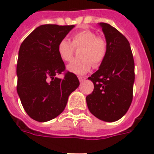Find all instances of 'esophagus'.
Segmentation results:
<instances>
[{"label":"esophagus","mask_w":154,"mask_h":154,"mask_svg":"<svg viewBox=\"0 0 154 154\" xmlns=\"http://www.w3.org/2000/svg\"><path fill=\"white\" fill-rule=\"evenodd\" d=\"M86 78H87V77H78V79H79V81H80V82H84V81L86 80Z\"/></svg>","instance_id":"esophagus-1"}]
</instances>
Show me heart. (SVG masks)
Here are the masks:
<instances>
[{
    "instance_id": "1",
    "label": "heart",
    "mask_w": 154,
    "mask_h": 154,
    "mask_svg": "<svg viewBox=\"0 0 154 154\" xmlns=\"http://www.w3.org/2000/svg\"><path fill=\"white\" fill-rule=\"evenodd\" d=\"M79 58L73 59L67 64V69L76 75H84L92 67H99L107 54V44L105 38L97 37L96 33L89 29L78 31L72 35L71 42L67 38L59 41L57 54L64 62L72 57L74 48H81Z\"/></svg>"
}]
</instances>
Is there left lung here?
Masks as SVG:
<instances>
[{
    "instance_id": "1",
    "label": "left lung",
    "mask_w": 154,
    "mask_h": 154,
    "mask_svg": "<svg viewBox=\"0 0 154 154\" xmlns=\"http://www.w3.org/2000/svg\"><path fill=\"white\" fill-rule=\"evenodd\" d=\"M107 44V54L99 69L88 79L94 90L87 97L90 112L100 120L122 118L133 100L134 62L129 41L116 28L99 23Z\"/></svg>"
}]
</instances>
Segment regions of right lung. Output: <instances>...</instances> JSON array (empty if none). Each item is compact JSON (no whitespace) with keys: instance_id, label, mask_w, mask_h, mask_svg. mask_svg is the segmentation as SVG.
I'll list each match as a JSON object with an SVG mask.
<instances>
[{"instance_id":"obj_1","label":"right lung","mask_w":154,"mask_h":154,"mask_svg":"<svg viewBox=\"0 0 154 154\" xmlns=\"http://www.w3.org/2000/svg\"><path fill=\"white\" fill-rule=\"evenodd\" d=\"M74 26L42 25L20 47L17 93L25 112L36 121L46 122L59 116L70 94L79 87L78 78L70 72L63 79L56 77L65 71L57 44Z\"/></svg>"}]
</instances>
